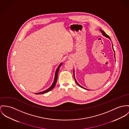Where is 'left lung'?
Here are the masks:
<instances>
[{
  "label": "left lung",
  "mask_w": 129,
  "mask_h": 129,
  "mask_svg": "<svg viewBox=\"0 0 129 129\" xmlns=\"http://www.w3.org/2000/svg\"><path fill=\"white\" fill-rule=\"evenodd\" d=\"M100 31L103 33V35L104 36H105V37H107V38H109V39L110 40H111V39H110V38L109 37V36L102 29H100ZM112 48H113V50H114V58H115V51H114V49H113V45H112ZM74 79H75V81H76V82L77 83V84L79 86V87H81V88H83V89H86V88H84V87H83L82 86H81V85H79V84L78 83V82L77 81V80H76V79H75V71L74 70ZM88 90V89H87Z\"/></svg>",
  "instance_id": "8db88e82"
}]
</instances>
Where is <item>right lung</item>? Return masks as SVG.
I'll return each mask as SVG.
<instances>
[{
  "instance_id": "right-lung-1",
  "label": "right lung",
  "mask_w": 129,
  "mask_h": 129,
  "mask_svg": "<svg viewBox=\"0 0 129 129\" xmlns=\"http://www.w3.org/2000/svg\"><path fill=\"white\" fill-rule=\"evenodd\" d=\"M62 64V63H61L59 64V65L58 66V67H57V69L56 70V72H55V77H54V81H53V82L52 83V84L51 85V86L50 87V88H49L48 89L44 91H42V92H41L39 93H35V94H44V93H47V92H49L50 90H51L52 89H53L55 86V84L56 83V82H57V76H58V71H59V70L60 67L61 66V65Z\"/></svg>"
}]
</instances>
